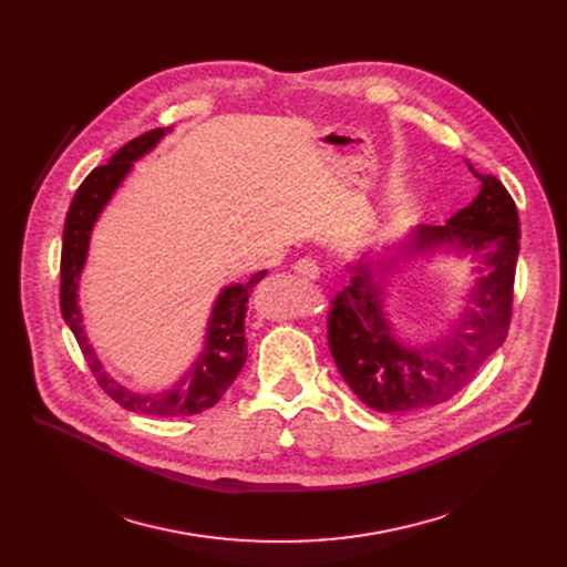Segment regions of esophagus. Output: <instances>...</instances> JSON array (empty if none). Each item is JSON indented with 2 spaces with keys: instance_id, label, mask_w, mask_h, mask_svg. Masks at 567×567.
<instances>
[{
  "instance_id": "1",
  "label": "esophagus",
  "mask_w": 567,
  "mask_h": 567,
  "mask_svg": "<svg viewBox=\"0 0 567 567\" xmlns=\"http://www.w3.org/2000/svg\"><path fill=\"white\" fill-rule=\"evenodd\" d=\"M296 274L299 276H303V278H308V280H317L319 278V264L315 261V259H310V257H303V259H299L296 261Z\"/></svg>"
}]
</instances>
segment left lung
<instances>
[{
  "label": "left lung",
  "instance_id": "8db88e82",
  "mask_svg": "<svg viewBox=\"0 0 567 567\" xmlns=\"http://www.w3.org/2000/svg\"><path fill=\"white\" fill-rule=\"evenodd\" d=\"M475 176L483 182L478 197L445 225H415L393 246L363 248L344 264L349 285L329 315V347L349 389L374 411L413 413L451 400L508 336L517 206L498 178ZM436 256L467 264V303L449 332L402 339L388 303L392 276L400 260L431 262Z\"/></svg>",
  "mask_w": 567,
  "mask_h": 567
}]
</instances>
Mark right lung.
Wrapping results in <instances>:
<instances>
[{
    "label": "right lung",
    "mask_w": 567,
    "mask_h": 567,
    "mask_svg": "<svg viewBox=\"0 0 567 567\" xmlns=\"http://www.w3.org/2000/svg\"><path fill=\"white\" fill-rule=\"evenodd\" d=\"M172 133V128L148 131L128 144L107 161V165L96 167L78 188L73 204L69 208L62 244V317L73 331L84 359L99 379L101 389L128 411L146 415H193L204 409H212L223 393L234 383L248 359L246 344V312L252 287L266 276V271L255 274L248 282L225 285L208 315L204 342L195 361L186 368L172 385L163 391H135L126 383L116 381L103 365L94 344L86 338V326L80 308V280L89 257L94 227L112 202L114 193L122 188L126 176L133 172L135 163L152 154L161 140Z\"/></svg>",
    "instance_id": "1"
}]
</instances>
